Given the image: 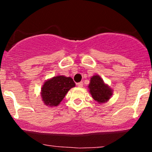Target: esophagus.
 <instances>
[{"mask_svg": "<svg viewBox=\"0 0 152 152\" xmlns=\"http://www.w3.org/2000/svg\"><path fill=\"white\" fill-rule=\"evenodd\" d=\"M77 86L79 87V88H82V87H83V82H79V83H78Z\"/></svg>", "mask_w": 152, "mask_h": 152, "instance_id": "34e87169", "label": "esophagus"}]
</instances>
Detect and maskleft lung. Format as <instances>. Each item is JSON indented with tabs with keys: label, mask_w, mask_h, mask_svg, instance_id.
Here are the masks:
<instances>
[{
	"label": "left lung",
	"mask_w": 152,
	"mask_h": 152,
	"mask_svg": "<svg viewBox=\"0 0 152 152\" xmlns=\"http://www.w3.org/2000/svg\"><path fill=\"white\" fill-rule=\"evenodd\" d=\"M88 87L93 99L99 104L107 102L112 96V89L104 83L99 75H95L91 78Z\"/></svg>",
	"instance_id": "8db88e82"
}]
</instances>
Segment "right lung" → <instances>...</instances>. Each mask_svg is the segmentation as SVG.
<instances>
[{"instance_id": "add662e5", "label": "right lung", "mask_w": 152, "mask_h": 152, "mask_svg": "<svg viewBox=\"0 0 152 152\" xmlns=\"http://www.w3.org/2000/svg\"><path fill=\"white\" fill-rule=\"evenodd\" d=\"M76 86L71 77L57 76L44 82L41 88V98L46 106H57L71 88Z\"/></svg>"}]
</instances>
